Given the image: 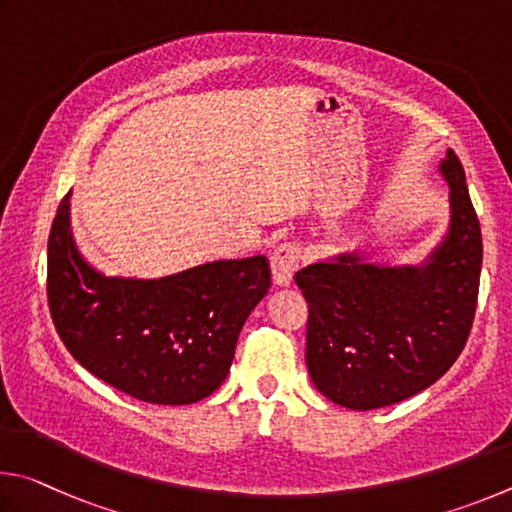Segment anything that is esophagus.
I'll return each mask as SVG.
<instances>
[{
	"instance_id": "obj_1",
	"label": "esophagus",
	"mask_w": 512,
	"mask_h": 512,
	"mask_svg": "<svg viewBox=\"0 0 512 512\" xmlns=\"http://www.w3.org/2000/svg\"><path fill=\"white\" fill-rule=\"evenodd\" d=\"M299 258H301V249L294 245V242H283L281 247L274 249L270 265H272V281L276 288H288L292 283L294 274L299 270Z\"/></svg>"
}]
</instances>
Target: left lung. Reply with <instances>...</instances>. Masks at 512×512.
Listing matches in <instances>:
<instances>
[{
  "instance_id": "1",
  "label": "left lung",
  "mask_w": 512,
  "mask_h": 512,
  "mask_svg": "<svg viewBox=\"0 0 512 512\" xmlns=\"http://www.w3.org/2000/svg\"><path fill=\"white\" fill-rule=\"evenodd\" d=\"M438 173L450 186V224L423 263H375L369 251L348 249L294 276L308 301V373L335 405L369 411L416 396L468 342L481 227L454 150Z\"/></svg>"
}]
</instances>
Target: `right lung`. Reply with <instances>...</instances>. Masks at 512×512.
<instances>
[{"instance_id":"1","label":"right lung","mask_w":512,"mask_h":512,"mask_svg":"<svg viewBox=\"0 0 512 512\" xmlns=\"http://www.w3.org/2000/svg\"><path fill=\"white\" fill-rule=\"evenodd\" d=\"M267 290L265 256L211 261L159 279L103 274L74 240L71 191L51 224L47 294L62 344L98 380L152 405L211 396Z\"/></svg>"}]
</instances>
